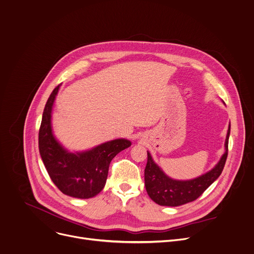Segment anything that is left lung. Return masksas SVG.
Wrapping results in <instances>:
<instances>
[{
	"label": "left lung",
	"mask_w": 254,
	"mask_h": 254,
	"mask_svg": "<svg viewBox=\"0 0 254 254\" xmlns=\"http://www.w3.org/2000/svg\"><path fill=\"white\" fill-rule=\"evenodd\" d=\"M230 126L225 139V152L216 166L207 174L191 181H175L166 177L153 162L147 152V162L144 170V185L149 197L159 205L179 206L197 199L205 190L221 175L228 153V138Z\"/></svg>",
	"instance_id": "8db88e82"
}]
</instances>
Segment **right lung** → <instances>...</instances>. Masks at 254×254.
Masks as SVG:
<instances>
[{
  "label": "right lung",
  "instance_id": "1",
  "mask_svg": "<svg viewBox=\"0 0 254 254\" xmlns=\"http://www.w3.org/2000/svg\"><path fill=\"white\" fill-rule=\"evenodd\" d=\"M60 86L56 87L44 109L39 130V150L46 170L64 194L76 198H90L104 189L112 159L130 146L127 139L105 142L89 151L67 152L54 137L51 127V113Z\"/></svg>",
  "mask_w": 254,
  "mask_h": 254
}]
</instances>
